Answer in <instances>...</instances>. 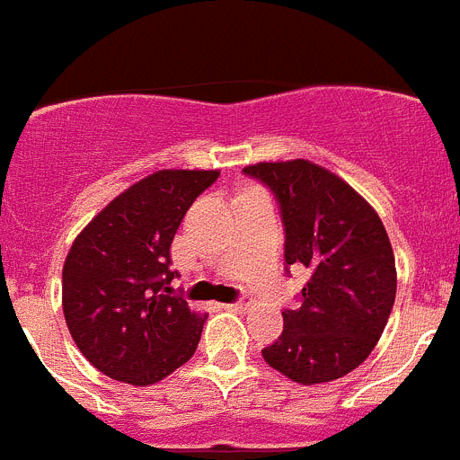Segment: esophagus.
<instances>
[{
  "label": "esophagus",
  "mask_w": 460,
  "mask_h": 460,
  "mask_svg": "<svg viewBox=\"0 0 460 460\" xmlns=\"http://www.w3.org/2000/svg\"><path fill=\"white\" fill-rule=\"evenodd\" d=\"M227 310H233V313H243L248 310V303L246 301H237V303H227Z\"/></svg>",
  "instance_id": "esophagus-1"
}]
</instances>
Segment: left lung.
Segmentation results:
<instances>
[{
	"instance_id": "obj_1",
	"label": "left lung",
	"mask_w": 460,
	"mask_h": 460,
	"mask_svg": "<svg viewBox=\"0 0 460 460\" xmlns=\"http://www.w3.org/2000/svg\"><path fill=\"white\" fill-rule=\"evenodd\" d=\"M243 172L280 205L288 267L310 271L301 307L282 313L264 360L301 385L342 378L367 360L393 313L397 269L383 221L356 189L307 159Z\"/></svg>"
}]
</instances>
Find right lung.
Instances as JSON below:
<instances>
[{"instance_id":"add662e5","label":"right lung","mask_w":460,"mask_h":460,"mask_svg":"<svg viewBox=\"0 0 460 460\" xmlns=\"http://www.w3.org/2000/svg\"><path fill=\"white\" fill-rule=\"evenodd\" d=\"M218 171H157L113 198L70 246L63 314L75 344L113 381L153 385L196 353L208 314L171 294V243Z\"/></svg>"}]
</instances>
